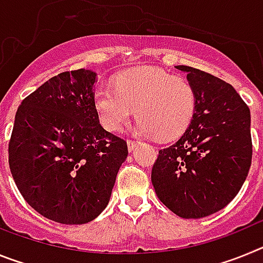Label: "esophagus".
Masks as SVG:
<instances>
[{"instance_id": "obj_1", "label": "esophagus", "mask_w": 263, "mask_h": 263, "mask_svg": "<svg viewBox=\"0 0 263 263\" xmlns=\"http://www.w3.org/2000/svg\"><path fill=\"white\" fill-rule=\"evenodd\" d=\"M136 146H137V141H133V139H127V148H129V152H133Z\"/></svg>"}]
</instances>
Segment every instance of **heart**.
Returning <instances> with one entry per match:
<instances>
[{
	"mask_svg": "<svg viewBox=\"0 0 263 263\" xmlns=\"http://www.w3.org/2000/svg\"><path fill=\"white\" fill-rule=\"evenodd\" d=\"M100 122L109 132H121L136 109L137 133L160 141L185 132L196 110V90L183 76L142 67L121 72L113 88H100L93 96Z\"/></svg>",
	"mask_w": 263,
	"mask_h": 263,
	"instance_id": "heart-1",
	"label": "heart"
}]
</instances>
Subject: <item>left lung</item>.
Here are the masks:
<instances>
[{
	"label": "left lung",
	"mask_w": 263,
	"mask_h": 263,
	"mask_svg": "<svg viewBox=\"0 0 263 263\" xmlns=\"http://www.w3.org/2000/svg\"><path fill=\"white\" fill-rule=\"evenodd\" d=\"M196 90V110L174 145L159 150L152 182L159 200L183 218L218 212L233 200L252 164L250 110L231 84L176 66Z\"/></svg>",
	"instance_id": "left-lung-1"
}]
</instances>
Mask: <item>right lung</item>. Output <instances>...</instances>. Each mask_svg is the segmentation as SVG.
<instances>
[{"instance_id": "obj_1", "label": "right lung", "mask_w": 263, "mask_h": 263, "mask_svg": "<svg viewBox=\"0 0 263 263\" xmlns=\"http://www.w3.org/2000/svg\"><path fill=\"white\" fill-rule=\"evenodd\" d=\"M96 73L62 72L18 106L9 166L23 199L43 217L66 225L105 210L127 145L100 125Z\"/></svg>"}]
</instances>
